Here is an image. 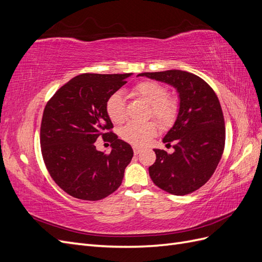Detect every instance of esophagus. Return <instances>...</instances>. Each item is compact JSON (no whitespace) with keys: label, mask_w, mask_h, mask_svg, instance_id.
I'll list each match as a JSON object with an SVG mask.
<instances>
[{"label":"esophagus","mask_w":262,"mask_h":262,"mask_svg":"<svg viewBox=\"0 0 262 262\" xmlns=\"http://www.w3.org/2000/svg\"><path fill=\"white\" fill-rule=\"evenodd\" d=\"M141 147H139V146H133V152H134V154L136 155H138L140 152H141Z\"/></svg>","instance_id":"34e87169"}]
</instances>
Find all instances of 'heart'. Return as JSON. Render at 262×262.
Listing matches in <instances>:
<instances>
[{
  "label": "heart",
  "mask_w": 262,
  "mask_h": 262,
  "mask_svg": "<svg viewBox=\"0 0 262 262\" xmlns=\"http://www.w3.org/2000/svg\"><path fill=\"white\" fill-rule=\"evenodd\" d=\"M132 94L143 99L149 105V117L156 119L162 126L170 125L178 115V101L167 96V89L154 81H143L132 87ZM106 113L114 123H121L125 119V100L121 93L110 95L106 101ZM157 132V125L153 121L129 122L121 130L123 140L134 145H143Z\"/></svg>",
  "instance_id": "heart-1"
}]
</instances>
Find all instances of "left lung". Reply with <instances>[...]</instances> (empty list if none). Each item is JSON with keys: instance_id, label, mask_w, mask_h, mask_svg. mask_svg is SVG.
I'll use <instances>...</instances> for the list:
<instances>
[{"instance_id": "1", "label": "left lung", "mask_w": 262, "mask_h": 262, "mask_svg": "<svg viewBox=\"0 0 262 262\" xmlns=\"http://www.w3.org/2000/svg\"><path fill=\"white\" fill-rule=\"evenodd\" d=\"M139 76L167 83L179 96L177 119L163 139L173 152L154 149L156 161L148 167L150 179L168 193H191L211 178L224 150L225 123L216 94L201 77L186 71L146 72Z\"/></svg>"}]
</instances>
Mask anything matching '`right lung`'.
I'll use <instances>...</instances> for the list:
<instances>
[{"mask_svg": "<svg viewBox=\"0 0 262 262\" xmlns=\"http://www.w3.org/2000/svg\"><path fill=\"white\" fill-rule=\"evenodd\" d=\"M131 75H77L47 102L40 126L43 162L55 184L70 195L97 201L120 187L133 149L109 131L114 125L106 101ZM100 136L112 143L109 155L94 146Z\"/></svg>", "mask_w": 262, "mask_h": 262, "instance_id": "right-lung-1", "label": "right lung"}]
</instances>
